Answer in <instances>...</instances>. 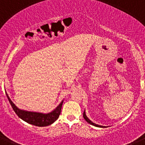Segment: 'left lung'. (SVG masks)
<instances>
[{
	"mask_svg": "<svg viewBox=\"0 0 145 145\" xmlns=\"http://www.w3.org/2000/svg\"><path fill=\"white\" fill-rule=\"evenodd\" d=\"M83 116H84V118L86 120L87 122L88 123H90L91 125H94V126H97V127H100V128H102V127H105V126H103V125H97V124H96V123H93L91 121V120H89V119L88 118V117H87L86 116V112L85 111H84V115H83Z\"/></svg>",
	"mask_w": 145,
	"mask_h": 145,
	"instance_id": "left-lung-1",
	"label": "left lung"
}]
</instances>
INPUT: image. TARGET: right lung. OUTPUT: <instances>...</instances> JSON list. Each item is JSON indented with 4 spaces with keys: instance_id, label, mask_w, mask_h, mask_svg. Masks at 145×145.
Masks as SVG:
<instances>
[{
    "instance_id": "obj_1",
    "label": "right lung",
    "mask_w": 145,
    "mask_h": 145,
    "mask_svg": "<svg viewBox=\"0 0 145 145\" xmlns=\"http://www.w3.org/2000/svg\"><path fill=\"white\" fill-rule=\"evenodd\" d=\"M6 93L13 110L16 112V115L20 118L22 119L24 121L29 124H32V125L40 126V127L49 125L53 123H54L58 119L59 116L61 113V106H62V104H63V100L61 101V103L52 112H48V113H42V112H30V111L20 110L11 100V99L8 96L6 92Z\"/></svg>"
}]
</instances>
